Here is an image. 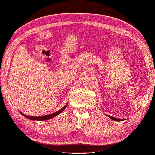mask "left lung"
<instances>
[{"label":"left lung","mask_w":155,"mask_h":155,"mask_svg":"<svg viewBox=\"0 0 155 155\" xmlns=\"http://www.w3.org/2000/svg\"><path fill=\"white\" fill-rule=\"evenodd\" d=\"M107 116L109 117L110 118V119H112V120H114V121H124V120H125V119H118V118L113 117H111V116H110V115H107Z\"/></svg>","instance_id":"obj_1"}]
</instances>
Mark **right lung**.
<instances>
[{
  "mask_svg": "<svg viewBox=\"0 0 155 155\" xmlns=\"http://www.w3.org/2000/svg\"><path fill=\"white\" fill-rule=\"evenodd\" d=\"M68 104H66L64 107H63V108H61L60 110H58V111L54 113H52V114H47V115H44V116H41V117H32V116H28V115H25L23 113L20 112L21 114L24 116L25 117H26L27 119H30V120H35V121H44V120H48L50 119H51V118L56 117V115L59 114L61 112H62L63 110H65L66 106H67Z\"/></svg>",
  "mask_w": 155,
  "mask_h": 155,
  "instance_id": "add662e5",
  "label": "right lung"
}]
</instances>
